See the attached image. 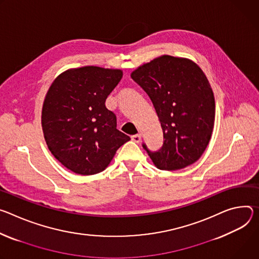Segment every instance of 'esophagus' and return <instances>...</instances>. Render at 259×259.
I'll list each match as a JSON object with an SVG mask.
<instances>
[{
	"instance_id": "1",
	"label": "esophagus",
	"mask_w": 259,
	"mask_h": 259,
	"mask_svg": "<svg viewBox=\"0 0 259 259\" xmlns=\"http://www.w3.org/2000/svg\"><path fill=\"white\" fill-rule=\"evenodd\" d=\"M132 140L136 143H140L141 140H142V135L141 134H137V135H134L132 136Z\"/></svg>"
}]
</instances>
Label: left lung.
Segmentation results:
<instances>
[{"instance_id": "8db88e82", "label": "left lung", "mask_w": 259, "mask_h": 259, "mask_svg": "<svg viewBox=\"0 0 259 259\" xmlns=\"http://www.w3.org/2000/svg\"><path fill=\"white\" fill-rule=\"evenodd\" d=\"M131 77L150 98L163 132V145L149 151L154 165L174 170L194 163L206 150L215 121L209 80L194 62L161 55L138 67Z\"/></svg>"}]
</instances>
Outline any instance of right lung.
I'll return each instance as SVG.
<instances>
[{
    "label": "right lung",
    "instance_id": "1",
    "mask_svg": "<svg viewBox=\"0 0 259 259\" xmlns=\"http://www.w3.org/2000/svg\"><path fill=\"white\" fill-rule=\"evenodd\" d=\"M122 71L86 66L57 76L44 99L41 123L48 149L79 175L103 171L131 138L116 128L105 102Z\"/></svg>",
    "mask_w": 259,
    "mask_h": 259
}]
</instances>
